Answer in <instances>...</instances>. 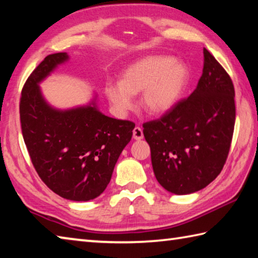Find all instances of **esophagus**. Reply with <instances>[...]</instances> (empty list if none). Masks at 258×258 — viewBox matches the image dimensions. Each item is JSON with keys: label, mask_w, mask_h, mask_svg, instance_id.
I'll use <instances>...</instances> for the list:
<instances>
[{"label": "esophagus", "mask_w": 258, "mask_h": 258, "mask_svg": "<svg viewBox=\"0 0 258 258\" xmlns=\"http://www.w3.org/2000/svg\"><path fill=\"white\" fill-rule=\"evenodd\" d=\"M133 138L135 140H142L143 139V131L140 126H137L133 130Z\"/></svg>", "instance_id": "34e87169"}]
</instances>
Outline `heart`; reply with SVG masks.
<instances>
[{
  "mask_svg": "<svg viewBox=\"0 0 258 258\" xmlns=\"http://www.w3.org/2000/svg\"><path fill=\"white\" fill-rule=\"evenodd\" d=\"M187 77L184 64L165 56H148L130 65L120 82L107 83L105 92L119 113L132 109L133 95L142 92V108L151 115H161L179 99Z\"/></svg>",
  "mask_w": 258,
  "mask_h": 258,
  "instance_id": "b5f03b06",
  "label": "heart"
}]
</instances>
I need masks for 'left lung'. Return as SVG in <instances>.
Masks as SVG:
<instances>
[{
	"instance_id": "obj_1",
	"label": "left lung",
	"mask_w": 258,
	"mask_h": 258,
	"mask_svg": "<svg viewBox=\"0 0 258 258\" xmlns=\"http://www.w3.org/2000/svg\"><path fill=\"white\" fill-rule=\"evenodd\" d=\"M198 87L160 118L143 123L154 175L177 195L204 188L227 161L236 120L235 88L226 70L204 48Z\"/></svg>"
}]
</instances>
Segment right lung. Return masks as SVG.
I'll return each instance as SVG.
<instances>
[{
  "instance_id": "add662e5",
  "label": "right lung",
  "mask_w": 258,
  "mask_h": 258,
  "mask_svg": "<svg viewBox=\"0 0 258 258\" xmlns=\"http://www.w3.org/2000/svg\"><path fill=\"white\" fill-rule=\"evenodd\" d=\"M68 58L50 54L32 71L21 91L20 121L40 179L60 198L79 202L106 189L135 124L105 116L95 104L64 111L46 104L38 83Z\"/></svg>"
}]
</instances>
